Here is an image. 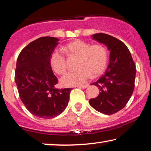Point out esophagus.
I'll return each mask as SVG.
<instances>
[{
	"label": "esophagus",
	"mask_w": 151,
	"mask_h": 151,
	"mask_svg": "<svg viewBox=\"0 0 151 151\" xmlns=\"http://www.w3.org/2000/svg\"><path fill=\"white\" fill-rule=\"evenodd\" d=\"M88 86V84H84V85H82V86H78V88H87V87Z\"/></svg>",
	"instance_id": "obj_1"
}]
</instances>
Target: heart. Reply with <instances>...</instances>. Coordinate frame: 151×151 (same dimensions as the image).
Masks as SVG:
<instances>
[{"mask_svg": "<svg viewBox=\"0 0 151 151\" xmlns=\"http://www.w3.org/2000/svg\"><path fill=\"white\" fill-rule=\"evenodd\" d=\"M64 50L71 55L78 56V70L69 72L63 76L60 83L64 86H78L86 82L93 76L100 75L106 69L108 62V52L101 44L90 45L86 41L76 39L67 43ZM50 65L55 73L62 75L67 71L66 58L64 54L56 50L50 56Z\"/></svg>", "mask_w": 151, "mask_h": 151, "instance_id": "1", "label": "heart"}]
</instances>
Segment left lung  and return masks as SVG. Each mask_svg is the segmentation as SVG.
Segmentation results:
<instances>
[{"instance_id": "8db88e82", "label": "left lung", "mask_w": 151, "mask_h": 151, "mask_svg": "<svg viewBox=\"0 0 151 151\" xmlns=\"http://www.w3.org/2000/svg\"><path fill=\"white\" fill-rule=\"evenodd\" d=\"M94 40L110 51V63L105 73L91 85L99 87V94L89 100L94 109L110 115L123 109L132 97L135 86V63L129 50L121 41L104 33L94 34Z\"/></svg>"}]
</instances>
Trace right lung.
<instances>
[{
	"mask_svg": "<svg viewBox=\"0 0 151 151\" xmlns=\"http://www.w3.org/2000/svg\"><path fill=\"white\" fill-rule=\"evenodd\" d=\"M59 39L42 37L27 45L17 57L15 82L19 97L35 116L52 119L60 114L68 105L71 88L58 89L50 56Z\"/></svg>",
	"mask_w": 151,
	"mask_h": 151,
	"instance_id": "add662e5",
	"label": "right lung"
}]
</instances>
